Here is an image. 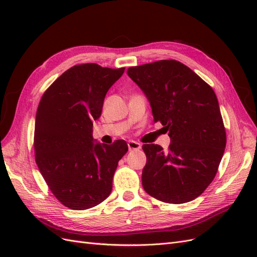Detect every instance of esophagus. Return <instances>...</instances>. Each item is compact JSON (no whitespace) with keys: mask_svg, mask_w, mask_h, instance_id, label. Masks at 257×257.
<instances>
[{"mask_svg":"<svg viewBox=\"0 0 257 257\" xmlns=\"http://www.w3.org/2000/svg\"><path fill=\"white\" fill-rule=\"evenodd\" d=\"M127 146H128V149L130 151H135V150H139L142 148V145L139 144L138 142H135V141H130L127 143Z\"/></svg>","mask_w":257,"mask_h":257,"instance_id":"obj_1","label":"esophagus"}]
</instances>
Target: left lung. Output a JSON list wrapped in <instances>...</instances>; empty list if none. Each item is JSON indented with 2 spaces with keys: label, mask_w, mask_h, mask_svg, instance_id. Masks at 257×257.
I'll return each mask as SVG.
<instances>
[{
  "label": "left lung",
  "mask_w": 257,
  "mask_h": 257,
  "mask_svg": "<svg viewBox=\"0 0 257 257\" xmlns=\"http://www.w3.org/2000/svg\"><path fill=\"white\" fill-rule=\"evenodd\" d=\"M127 75L149 99L154 122L172 138L167 151L159 145L143 146L145 191L168 204L195 199L212 182L226 147L213 89L176 60L132 66Z\"/></svg>",
  "instance_id": "obj_1"
}]
</instances>
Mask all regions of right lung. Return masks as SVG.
<instances>
[{
  "label": "right lung",
  "instance_id": "obj_1",
  "mask_svg": "<svg viewBox=\"0 0 257 257\" xmlns=\"http://www.w3.org/2000/svg\"><path fill=\"white\" fill-rule=\"evenodd\" d=\"M125 67L74 65L54 80L38 104L34 151L38 169L62 205L84 210L104 201L112 190L124 141L93 143V120L102 113L107 91Z\"/></svg>",
  "mask_w": 257,
  "mask_h": 257
}]
</instances>
